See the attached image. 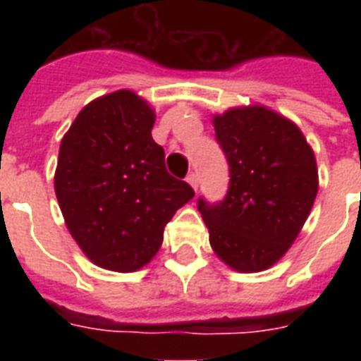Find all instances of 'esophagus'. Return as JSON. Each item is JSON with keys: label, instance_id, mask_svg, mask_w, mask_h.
I'll list each match as a JSON object with an SVG mask.
<instances>
[{"label": "esophagus", "instance_id": "34e87169", "mask_svg": "<svg viewBox=\"0 0 361 361\" xmlns=\"http://www.w3.org/2000/svg\"><path fill=\"white\" fill-rule=\"evenodd\" d=\"M187 181H189V185H191L192 189L197 191V189H198V174H197V172H191V174L187 176Z\"/></svg>", "mask_w": 361, "mask_h": 361}]
</instances>
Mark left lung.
<instances>
[{"label": "left lung", "mask_w": 361, "mask_h": 361, "mask_svg": "<svg viewBox=\"0 0 361 361\" xmlns=\"http://www.w3.org/2000/svg\"><path fill=\"white\" fill-rule=\"evenodd\" d=\"M214 127L231 181L219 202L198 198V212L226 266L262 271L288 251L313 208L314 153L296 125L264 106L226 110Z\"/></svg>", "instance_id": "1"}]
</instances>
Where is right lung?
I'll return each instance as SVG.
<instances>
[{
	"label": "right lung",
	"instance_id": "add662e5",
	"mask_svg": "<svg viewBox=\"0 0 361 361\" xmlns=\"http://www.w3.org/2000/svg\"><path fill=\"white\" fill-rule=\"evenodd\" d=\"M155 112L129 90L86 104L59 146L54 189L65 225L90 260L112 271L146 266L164 226L195 197L164 166Z\"/></svg>",
	"mask_w": 361,
	"mask_h": 361
}]
</instances>
